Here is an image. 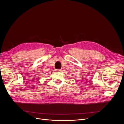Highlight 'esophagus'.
I'll return each instance as SVG.
<instances>
[{"label": "esophagus", "instance_id": "34e87169", "mask_svg": "<svg viewBox=\"0 0 124 124\" xmlns=\"http://www.w3.org/2000/svg\"><path fill=\"white\" fill-rule=\"evenodd\" d=\"M56 71L57 72H61L62 71V70L61 69H58V70H56Z\"/></svg>", "mask_w": 124, "mask_h": 124}]
</instances>
